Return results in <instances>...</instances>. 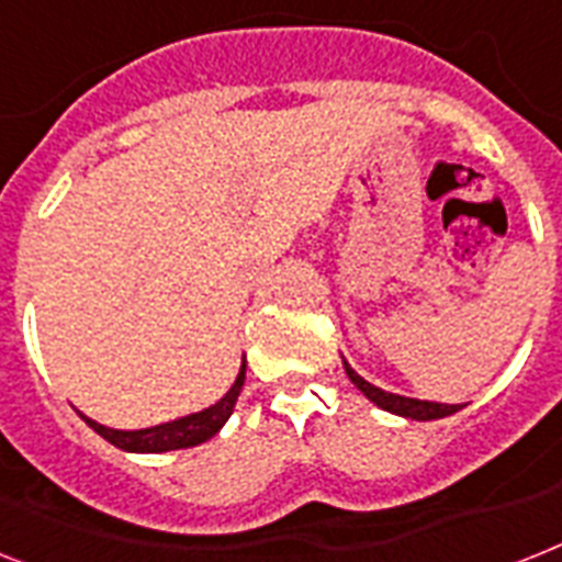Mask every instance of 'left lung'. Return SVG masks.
<instances>
[{
	"label": "left lung",
	"instance_id": "1",
	"mask_svg": "<svg viewBox=\"0 0 562 562\" xmlns=\"http://www.w3.org/2000/svg\"><path fill=\"white\" fill-rule=\"evenodd\" d=\"M344 367L349 381H352V384L358 386V390L372 401V404H378V407L386 409V413L404 415V418H415V422H432V418H445V415H453L456 409H462L459 404H436V401H418V398H404V395H392V392L378 390V386H372L369 381H363V378H360L358 372L346 363V360H344Z\"/></svg>",
	"mask_w": 562,
	"mask_h": 562
}]
</instances>
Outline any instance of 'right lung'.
<instances>
[{
	"label": "right lung",
	"instance_id": "add662e5",
	"mask_svg": "<svg viewBox=\"0 0 562 562\" xmlns=\"http://www.w3.org/2000/svg\"><path fill=\"white\" fill-rule=\"evenodd\" d=\"M241 386H245V363H241V372L236 378V384L227 390V395L213 407L202 409V413L184 415V418H176L170 424H158V427H147V430H109L103 424L91 422L86 415H80L91 430L103 436L109 445L121 447V450H130V453H167V450H181V447H195L202 441L213 439L222 424L231 418L236 407V398H239Z\"/></svg>",
	"mask_w": 562,
	"mask_h": 562
}]
</instances>
